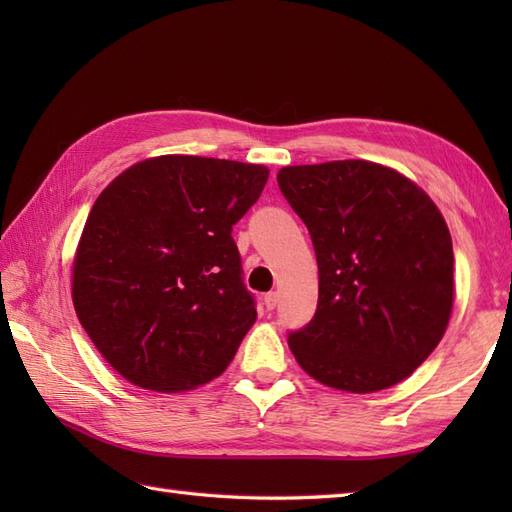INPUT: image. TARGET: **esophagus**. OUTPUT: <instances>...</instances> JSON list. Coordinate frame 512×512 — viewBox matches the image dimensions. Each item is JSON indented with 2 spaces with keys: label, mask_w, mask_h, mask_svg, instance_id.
<instances>
[{
  "label": "esophagus",
  "mask_w": 512,
  "mask_h": 512,
  "mask_svg": "<svg viewBox=\"0 0 512 512\" xmlns=\"http://www.w3.org/2000/svg\"><path fill=\"white\" fill-rule=\"evenodd\" d=\"M277 299H279L277 292H268V295H264V306H266V310H275Z\"/></svg>",
  "instance_id": "34e87169"
}]
</instances>
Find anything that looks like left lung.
<instances>
[{
	"instance_id": "1",
	"label": "left lung",
	"mask_w": 512,
	"mask_h": 512,
	"mask_svg": "<svg viewBox=\"0 0 512 512\" xmlns=\"http://www.w3.org/2000/svg\"><path fill=\"white\" fill-rule=\"evenodd\" d=\"M279 189L308 226L319 264L314 319L288 336L306 374L347 394L411 376L453 310V244L416 182L369 160L281 167Z\"/></svg>"
}]
</instances>
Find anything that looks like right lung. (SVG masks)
Listing matches in <instances>:
<instances>
[{"label": "right lung", "instance_id": "right-lung-1", "mask_svg": "<svg viewBox=\"0 0 512 512\" xmlns=\"http://www.w3.org/2000/svg\"><path fill=\"white\" fill-rule=\"evenodd\" d=\"M268 167L167 154L140 160L96 198L72 262V303L129 383L178 394L233 361L257 310L233 224Z\"/></svg>", "mask_w": 512, "mask_h": 512}]
</instances>
